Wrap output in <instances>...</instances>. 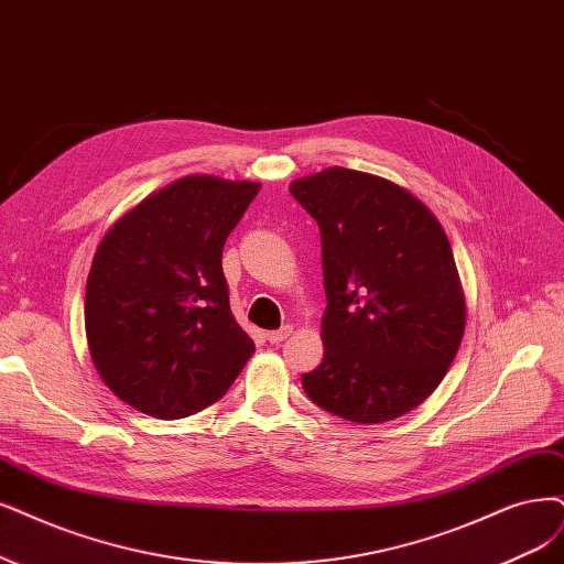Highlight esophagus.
<instances>
[{
  "instance_id": "34e87169",
  "label": "esophagus",
  "mask_w": 564,
  "mask_h": 564,
  "mask_svg": "<svg viewBox=\"0 0 564 564\" xmlns=\"http://www.w3.org/2000/svg\"><path fill=\"white\" fill-rule=\"evenodd\" d=\"M290 335H293V327L285 325V327H281V329H271V332H267V341H269V344H274V346H279V344H283Z\"/></svg>"
}]
</instances>
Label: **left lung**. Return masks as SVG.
Instances as JSON below:
<instances>
[{
  "label": "left lung",
  "mask_w": 564,
  "mask_h": 564,
  "mask_svg": "<svg viewBox=\"0 0 564 564\" xmlns=\"http://www.w3.org/2000/svg\"><path fill=\"white\" fill-rule=\"evenodd\" d=\"M290 193L318 223L327 308L308 400L350 423L423 404L465 335V295L444 227L398 183L329 166Z\"/></svg>",
  "instance_id": "8db88e82"
}]
</instances>
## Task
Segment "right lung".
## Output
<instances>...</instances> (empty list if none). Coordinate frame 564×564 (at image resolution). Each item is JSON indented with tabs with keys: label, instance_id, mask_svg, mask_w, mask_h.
Here are the masks:
<instances>
[{
	"label": "right lung",
	"instance_id": "1",
	"mask_svg": "<svg viewBox=\"0 0 564 564\" xmlns=\"http://www.w3.org/2000/svg\"><path fill=\"white\" fill-rule=\"evenodd\" d=\"M260 183L185 176L101 239L86 285L93 362L113 394L162 421L218 402L256 344L232 316L223 246Z\"/></svg>",
	"mask_w": 564,
	"mask_h": 564
}]
</instances>
